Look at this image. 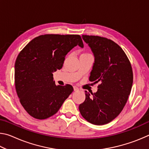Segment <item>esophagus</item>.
Returning a JSON list of instances; mask_svg holds the SVG:
<instances>
[{"instance_id":"esophagus-1","label":"esophagus","mask_w":149,"mask_h":149,"mask_svg":"<svg viewBox=\"0 0 149 149\" xmlns=\"http://www.w3.org/2000/svg\"><path fill=\"white\" fill-rule=\"evenodd\" d=\"M74 91H77L79 90V88L76 86H74Z\"/></svg>"}]
</instances>
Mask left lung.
<instances>
[{
	"label": "left lung",
	"instance_id": "obj_1",
	"mask_svg": "<svg viewBox=\"0 0 149 149\" xmlns=\"http://www.w3.org/2000/svg\"><path fill=\"white\" fill-rule=\"evenodd\" d=\"M95 57L90 81L99 82L97 91L79 106L81 114L95 125L110 122L122 112L132 90L133 71L131 63L119 45L110 39L93 35H82Z\"/></svg>",
	"mask_w": 149,
	"mask_h": 149
}]
</instances>
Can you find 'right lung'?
<instances>
[{"label": "right lung", "instance_id": "obj_1", "mask_svg": "<svg viewBox=\"0 0 149 149\" xmlns=\"http://www.w3.org/2000/svg\"><path fill=\"white\" fill-rule=\"evenodd\" d=\"M77 45L84 47L79 35H44L19 53L15 86L22 105L32 117L43 120L53 116L73 92L71 85H56L52 73L62 68L66 54Z\"/></svg>", "mask_w": 149, "mask_h": 149}]
</instances>
